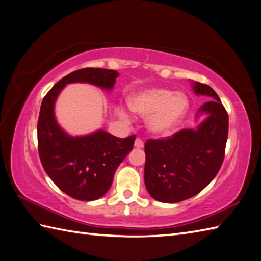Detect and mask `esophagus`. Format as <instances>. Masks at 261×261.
Listing matches in <instances>:
<instances>
[{"mask_svg": "<svg viewBox=\"0 0 261 261\" xmlns=\"http://www.w3.org/2000/svg\"><path fill=\"white\" fill-rule=\"evenodd\" d=\"M143 146H145L143 141L140 139V138H137L136 141H135V147L136 148H143Z\"/></svg>", "mask_w": 261, "mask_h": 261, "instance_id": "1", "label": "esophagus"}]
</instances>
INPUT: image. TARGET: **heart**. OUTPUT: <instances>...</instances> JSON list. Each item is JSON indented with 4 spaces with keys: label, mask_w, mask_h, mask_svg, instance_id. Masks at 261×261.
I'll use <instances>...</instances> for the list:
<instances>
[{
    "label": "heart",
    "mask_w": 261,
    "mask_h": 261,
    "mask_svg": "<svg viewBox=\"0 0 261 261\" xmlns=\"http://www.w3.org/2000/svg\"><path fill=\"white\" fill-rule=\"evenodd\" d=\"M129 105L134 112L148 116V127L154 135H167L184 119L188 111V98L180 92L151 88L132 95ZM119 114L127 118L123 109L119 110Z\"/></svg>",
    "instance_id": "b5f03b06"
}]
</instances>
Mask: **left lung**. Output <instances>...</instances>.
<instances>
[{
    "instance_id": "left-lung-1",
    "label": "left lung",
    "mask_w": 261,
    "mask_h": 261,
    "mask_svg": "<svg viewBox=\"0 0 261 261\" xmlns=\"http://www.w3.org/2000/svg\"><path fill=\"white\" fill-rule=\"evenodd\" d=\"M197 95L212 97L198 110L207 119L196 130L184 129L163 139H148L145 145V184L151 197L177 203L204 190L222 166L229 132V115L218 94L195 82Z\"/></svg>"
}]
</instances>
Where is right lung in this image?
Here are the masks:
<instances>
[{"instance_id": "right-lung-1", "label": "right lung", "mask_w": 261, "mask_h": 261, "mask_svg": "<svg viewBox=\"0 0 261 261\" xmlns=\"http://www.w3.org/2000/svg\"><path fill=\"white\" fill-rule=\"evenodd\" d=\"M118 76V71L104 68L75 70L58 81L42 99L37 124L41 165L59 190L80 201H94L109 191L116 168L132 150L136 136L118 138L98 130L70 137L55 119V102L69 83H90L112 90Z\"/></svg>"}]
</instances>
